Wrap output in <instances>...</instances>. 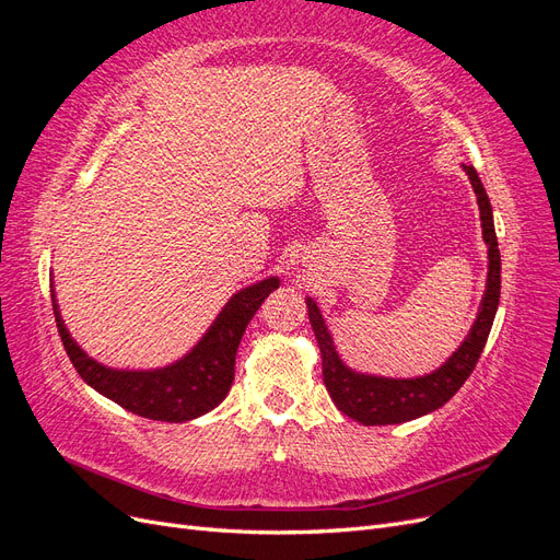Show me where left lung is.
I'll use <instances>...</instances> for the list:
<instances>
[{"instance_id": "left-lung-1", "label": "left lung", "mask_w": 560, "mask_h": 560, "mask_svg": "<svg viewBox=\"0 0 560 560\" xmlns=\"http://www.w3.org/2000/svg\"><path fill=\"white\" fill-rule=\"evenodd\" d=\"M463 167L479 202L483 241L488 245V280L479 315L474 319L467 338L442 366L428 376L416 378H383L352 371L338 358L334 338L325 325V317H322L317 303L313 299H306L311 327L315 331L322 354V378H325L327 393L338 406V411L362 422V425H399V422L436 411L469 378L488 341L500 303V249L493 224V208H490L483 184L471 165Z\"/></svg>"}]
</instances>
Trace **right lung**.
Returning a JSON list of instances; mask_svg holds the SVG:
<instances>
[{"mask_svg":"<svg viewBox=\"0 0 560 560\" xmlns=\"http://www.w3.org/2000/svg\"><path fill=\"white\" fill-rule=\"evenodd\" d=\"M278 287V278H266L233 294L191 352H186L175 364L149 371L112 369L89 358L67 331L54 290H50V301H54L62 346L83 381L135 416L184 422L212 411L217 404L224 401L233 383L235 352H238L245 327L264 299Z\"/></svg>","mask_w":560,"mask_h":560,"instance_id":"obj_1","label":"right lung"}]
</instances>
